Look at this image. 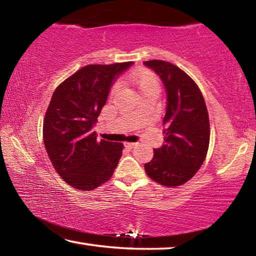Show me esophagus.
<instances>
[{"instance_id": "34e87169", "label": "esophagus", "mask_w": 256, "mask_h": 256, "mask_svg": "<svg viewBox=\"0 0 256 256\" xmlns=\"http://www.w3.org/2000/svg\"><path fill=\"white\" fill-rule=\"evenodd\" d=\"M136 144H133V142H125L124 144V146L126 149H132V148H134V146H136Z\"/></svg>"}]
</instances>
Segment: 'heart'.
I'll use <instances>...</instances> for the list:
<instances>
[{
  "mask_svg": "<svg viewBox=\"0 0 256 256\" xmlns=\"http://www.w3.org/2000/svg\"><path fill=\"white\" fill-rule=\"evenodd\" d=\"M128 81L134 88H136L140 96H146L149 94H157L159 92V82L157 78L144 68L136 70L130 73Z\"/></svg>",
  "mask_w": 256,
  "mask_h": 256,
  "instance_id": "heart-1",
  "label": "heart"
}]
</instances>
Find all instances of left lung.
Returning <instances> with one entry per match:
<instances>
[{"instance_id":"obj_1","label":"left lung","mask_w":256,"mask_h":256,"mask_svg":"<svg viewBox=\"0 0 256 256\" xmlns=\"http://www.w3.org/2000/svg\"><path fill=\"white\" fill-rule=\"evenodd\" d=\"M144 66L157 73L167 94L164 144L154 149V158L144 170L151 180L175 188L192 178L204 162L210 141L209 114L198 84L180 68L162 60H146Z\"/></svg>"}]
</instances>
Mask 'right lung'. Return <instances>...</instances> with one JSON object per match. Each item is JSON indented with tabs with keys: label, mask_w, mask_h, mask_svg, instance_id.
<instances>
[{
	"label": "right lung",
	"mask_w": 256,
	"mask_h": 256,
	"mask_svg": "<svg viewBox=\"0 0 256 256\" xmlns=\"http://www.w3.org/2000/svg\"><path fill=\"white\" fill-rule=\"evenodd\" d=\"M133 62L90 64L64 80L52 96L42 136L58 174L72 188L90 190L110 178L123 144L97 140L92 131L116 78Z\"/></svg>",
	"instance_id": "add662e5"
}]
</instances>
